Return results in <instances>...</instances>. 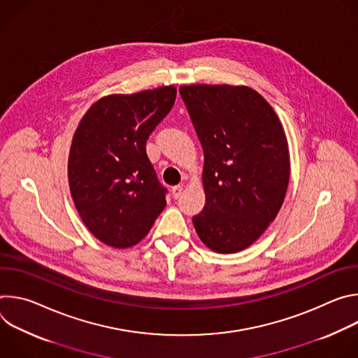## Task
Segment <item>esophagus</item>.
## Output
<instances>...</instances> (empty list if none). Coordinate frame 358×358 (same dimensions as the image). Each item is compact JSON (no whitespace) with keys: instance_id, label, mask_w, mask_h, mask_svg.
I'll use <instances>...</instances> for the list:
<instances>
[{"instance_id":"1","label":"esophagus","mask_w":358,"mask_h":358,"mask_svg":"<svg viewBox=\"0 0 358 358\" xmlns=\"http://www.w3.org/2000/svg\"><path fill=\"white\" fill-rule=\"evenodd\" d=\"M182 191H184V187H182V185H176V187L171 188V194H173V196H174L176 199L181 196Z\"/></svg>"}]
</instances>
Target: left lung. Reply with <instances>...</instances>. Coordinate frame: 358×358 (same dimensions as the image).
<instances>
[{
    "label": "left lung",
    "instance_id": "obj_1",
    "mask_svg": "<svg viewBox=\"0 0 358 358\" xmlns=\"http://www.w3.org/2000/svg\"><path fill=\"white\" fill-rule=\"evenodd\" d=\"M180 93L203 150L206 207L192 224L211 250L241 252L283 206L290 177L285 129L249 86L182 85Z\"/></svg>",
    "mask_w": 358,
    "mask_h": 358
}]
</instances>
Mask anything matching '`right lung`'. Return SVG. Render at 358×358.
<instances>
[{"mask_svg": "<svg viewBox=\"0 0 358 358\" xmlns=\"http://www.w3.org/2000/svg\"><path fill=\"white\" fill-rule=\"evenodd\" d=\"M177 87L100 97L80 119L69 150L68 181L86 228L108 246L138 243L166 208L145 141L167 116Z\"/></svg>", "mask_w": 358, "mask_h": 358, "instance_id": "obj_1", "label": "right lung"}]
</instances>
